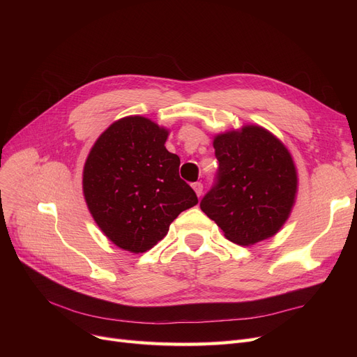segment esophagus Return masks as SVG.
<instances>
[{
  "label": "esophagus",
  "instance_id": "34e87169",
  "mask_svg": "<svg viewBox=\"0 0 357 357\" xmlns=\"http://www.w3.org/2000/svg\"><path fill=\"white\" fill-rule=\"evenodd\" d=\"M192 188H194V191H195V194H197L198 197L202 195V188H204V186H202L201 182H194V183H192Z\"/></svg>",
  "mask_w": 357,
  "mask_h": 357
}]
</instances>
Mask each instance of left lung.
<instances>
[{
	"mask_svg": "<svg viewBox=\"0 0 357 357\" xmlns=\"http://www.w3.org/2000/svg\"><path fill=\"white\" fill-rule=\"evenodd\" d=\"M214 149L215 182L201 210L237 245L272 237L295 202L298 179L288 149L259 126L218 135Z\"/></svg>",
	"mask_w": 357,
	"mask_h": 357,
	"instance_id": "obj_1",
	"label": "left lung"
}]
</instances>
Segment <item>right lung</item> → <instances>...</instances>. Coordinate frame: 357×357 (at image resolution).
I'll return each instance as SVG.
<instances>
[{"label": "right lung", "instance_id": "obj_1", "mask_svg": "<svg viewBox=\"0 0 357 357\" xmlns=\"http://www.w3.org/2000/svg\"><path fill=\"white\" fill-rule=\"evenodd\" d=\"M167 130L140 116L112 123L84 166V195L102 233L119 248L152 249L171 222L198 204L179 176V156L167 152Z\"/></svg>", "mask_w": 357, "mask_h": 357}]
</instances>
